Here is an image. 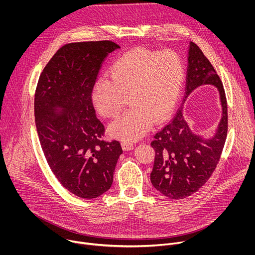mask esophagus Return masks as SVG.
I'll list each match as a JSON object with an SVG mask.
<instances>
[{
  "instance_id": "1",
  "label": "esophagus",
  "mask_w": 255,
  "mask_h": 255,
  "mask_svg": "<svg viewBox=\"0 0 255 255\" xmlns=\"http://www.w3.org/2000/svg\"><path fill=\"white\" fill-rule=\"evenodd\" d=\"M121 145H122V148L124 150H131V149L134 148V145L132 143H130V142H127V141H123L121 143Z\"/></svg>"
}]
</instances>
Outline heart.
I'll list each match as a JSON object with an SVG mask.
<instances>
[{
    "mask_svg": "<svg viewBox=\"0 0 255 255\" xmlns=\"http://www.w3.org/2000/svg\"><path fill=\"white\" fill-rule=\"evenodd\" d=\"M108 75L110 80L95 83L93 105L102 117L114 119L121 115L128 99L132 109L114 122L109 132L124 141H135L150 130L153 121L161 123L171 113L186 68L174 51L135 48L118 57Z\"/></svg>",
    "mask_w": 255,
    "mask_h": 255,
    "instance_id": "heart-1",
    "label": "heart"
}]
</instances>
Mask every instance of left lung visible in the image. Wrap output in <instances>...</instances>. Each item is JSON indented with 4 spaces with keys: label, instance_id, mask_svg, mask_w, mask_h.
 <instances>
[{
    "label": "left lung",
    "instance_id": "1",
    "mask_svg": "<svg viewBox=\"0 0 255 255\" xmlns=\"http://www.w3.org/2000/svg\"><path fill=\"white\" fill-rule=\"evenodd\" d=\"M188 60L184 101L203 85L215 86L220 95L222 117L215 134L204 138L190 129L181 107L169 123L154 135L151 184L163 196L173 200L190 197L207 183L220 160L228 130L227 101L219 76L194 42L190 43Z\"/></svg>",
    "mask_w": 255,
    "mask_h": 255
}]
</instances>
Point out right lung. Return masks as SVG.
<instances>
[{"mask_svg": "<svg viewBox=\"0 0 255 255\" xmlns=\"http://www.w3.org/2000/svg\"><path fill=\"white\" fill-rule=\"evenodd\" d=\"M112 41L68 43L48 61L34 99L35 124L47 163L71 194L94 199L111 188L119 156L117 140L102 139L105 127L96 117L92 90Z\"/></svg>", "mask_w": 255, "mask_h": 255, "instance_id": "add662e5", "label": "right lung"}]
</instances>
